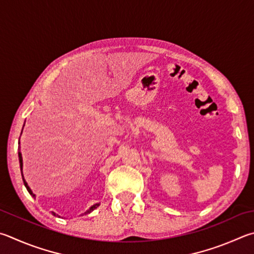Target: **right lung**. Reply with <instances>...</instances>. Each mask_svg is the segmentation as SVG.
I'll use <instances>...</instances> for the list:
<instances>
[{"label": "right lung", "mask_w": 254, "mask_h": 254, "mask_svg": "<svg viewBox=\"0 0 254 254\" xmlns=\"http://www.w3.org/2000/svg\"><path fill=\"white\" fill-rule=\"evenodd\" d=\"M21 134H22V133H21ZM18 145H20V140H18ZM18 161H20V168H21V173H22V179H23V182H24V186H25V188H26V190L27 191H29V193H30V194L32 195V196H33V197H35V194H34V193L33 192H32V190H31V189H30V187L29 186H27V182L25 181V179H24V177H23V172H22V170H23V159H22V153H21V152H20V150H18ZM100 205V203H95L94 205H92L91 207H90V209L89 210H86L85 212H84V213H83V214H87V213H91V212L92 211H93V210H95L96 209V207H98ZM52 213H53V215H55V216H57L58 214L57 213H54V212H52Z\"/></svg>", "instance_id": "obj_1"}]
</instances>
